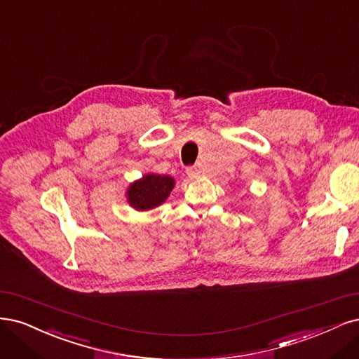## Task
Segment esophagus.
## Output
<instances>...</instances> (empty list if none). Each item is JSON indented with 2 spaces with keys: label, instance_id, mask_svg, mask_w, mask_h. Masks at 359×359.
Returning <instances> with one entry per match:
<instances>
[{
  "label": "esophagus",
  "instance_id": "1",
  "mask_svg": "<svg viewBox=\"0 0 359 359\" xmlns=\"http://www.w3.org/2000/svg\"><path fill=\"white\" fill-rule=\"evenodd\" d=\"M187 172H188L189 177H198L201 171H200L198 167H188V168H187Z\"/></svg>",
  "mask_w": 359,
  "mask_h": 359
}]
</instances>
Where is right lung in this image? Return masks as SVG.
<instances>
[{
  "label": "right lung",
  "instance_id": "1",
  "mask_svg": "<svg viewBox=\"0 0 359 359\" xmlns=\"http://www.w3.org/2000/svg\"><path fill=\"white\" fill-rule=\"evenodd\" d=\"M175 179L161 175H146L128 189V201L137 210H149L163 204L170 195Z\"/></svg>",
  "mask_w": 359,
  "mask_h": 359
}]
</instances>
